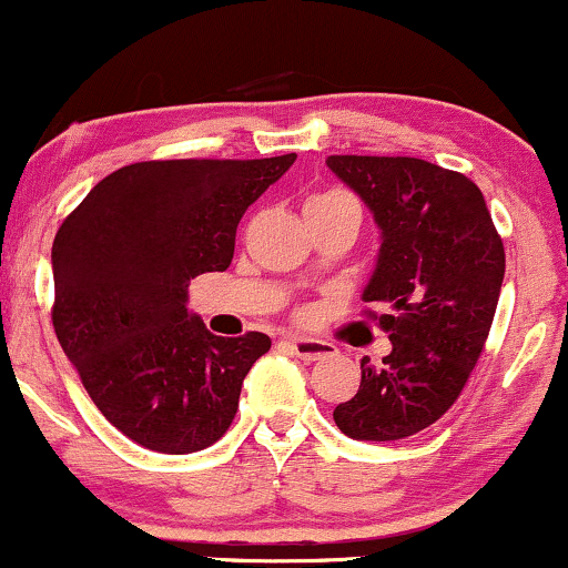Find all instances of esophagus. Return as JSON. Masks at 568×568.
I'll list each match as a JSON object with an SVG mask.
<instances>
[{
	"label": "esophagus",
	"instance_id": "esophagus-1",
	"mask_svg": "<svg viewBox=\"0 0 568 568\" xmlns=\"http://www.w3.org/2000/svg\"><path fill=\"white\" fill-rule=\"evenodd\" d=\"M288 347L293 355L302 357V361H323V357L334 355V344L317 342V338H304V336H291Z\"/></svg>",
	"mask_w": 568,
	"mask_h": 568
}]
</instances>
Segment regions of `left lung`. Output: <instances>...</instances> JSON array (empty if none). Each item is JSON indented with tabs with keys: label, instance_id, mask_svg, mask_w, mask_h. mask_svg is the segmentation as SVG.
Here are the masks:
<instances>
[{
	"label": "left lung",
	"instance_id": "8db88e82",
	"mask_svg": "<svg viewBox=\"0 0 568 568\" xmlns=\"http://www.w3.org/2000/svg\"><path fill=\"white\" fill-rule=\"evenodd\" d=\"M382 245L363 302L382 306L393 352L361 361V389L334 410L355 440H400L438 422L470 379L497 312L505 247L467 175L416 158L334 154Z\"/></svg>",
	"mask_w": 568,
	"mask_h": 568
}]
</instances>
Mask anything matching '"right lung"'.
Masks as SVG:
<instances>
[{"label":"right lung","mask_w":568,"mask_h":568,"mask_svg":"<svg viewBox=\"0 0 568 568\" xmlns=\"http://www.w3.org/2000/svg\"><path fill=\"white\" fill-rule=\"evenodd\" d=\"M293 160L135 162L58 230L55 336L98 410L139 446L192 454L230 429L272 338L211 334L189 312V280L232 264L247 205Z\"/></svg>","instance_id":"obj_1"}]
</instances>
